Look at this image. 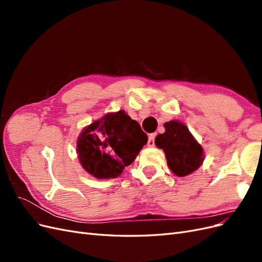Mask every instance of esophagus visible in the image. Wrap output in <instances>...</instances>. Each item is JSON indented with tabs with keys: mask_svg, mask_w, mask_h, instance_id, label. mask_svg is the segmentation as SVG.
I'll list each match as a JSON object with an SVG mask.
<instances>
[{
	"mask_svg": "<svg viewBox=\"0 0 262 262\" xmlns=\"http://www.w3.org/2000/svg\"><path fill=\"white\" fill-rule=\"evenodd\" d=\"M155 137H156L155 133L149 134L148 140H147V146H149V147L155 146Z\"/></svg>",
	"mask_w": 262,
	"mask_h": 262,
	"instance_id": "1",
	"label": "esophagus"
}]
</instances>
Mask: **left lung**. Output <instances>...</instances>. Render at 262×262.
<instances>
[{"mask_svg":"<svg viewBox=\"0 0 262 262\" xmlns=\"http://www.w3.org/2000/svg\"><path fill=\"white\" fill-rule=\"evenodd\" d=\"M165 132L158 134L155 145L163 148L170 170L178 177H185L196 170L203 162V148L187 126L177 120L164 124Z\"/></svg>","mask_w":262,"mask_h":262,"instance_id":"left-lung-1","label":"left lung"}]
</instances>
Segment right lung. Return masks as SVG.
Listing matches in <instances>:
<instances>
[{"label":"right lung","instance_id":"add662e5","mask_svg":"<svg viewBox=\"0 0 262 262\" xmlns=\"http://www.w3.org/2000/svg\"><path fill=\"white\" fill-rule=\"evenodd\" d=\"M147 143L146 133L123 110L107 114L82 131L77 154L83 168L98 179L116 178Z\"/></svg>","mask_w":262,"mask_h":262}]
</instances>
